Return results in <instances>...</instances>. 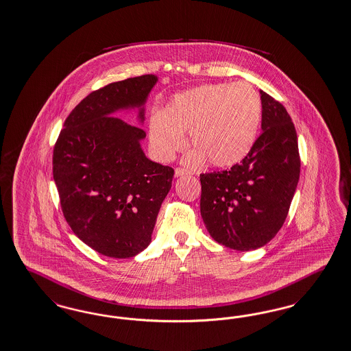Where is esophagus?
Masks as SVG:
<instances>
[{
  "instance_id": "34e87169",
  "label": "esophagus",
  "mask_w": 351,
  "mask_h": 351,
  "mask_svg": "<svg viewBox=\"0 0 351 351\" xmlns=\"http://www.w3.org/2000/svg\"><path fill=\"white\" fill-rule=\"evenodd\" d=\"M188 173H191V172L186 169H180V167L175 169V178H180L182 175H188Z\"/></svg>"
}]
</instances>
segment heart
<instances>
[{"instance_id": "1", "label": "heart", "mask_w": 351, "mask_h": 351, "mask_svg": "<svg viewBox=\"0 0 351 351\" xmlns=\"http://www.w3.org/2000/svg\"><path fill=\"white\" fill-rule=\"evenodd\" d=\"M261 120V98L248 82L202 84L175 95L149 126L156 155L171 160L185 146L184 133L196 149L185 163L209 159L215 167L237 165L252 149Z\"/></svg>"}]
</instances>
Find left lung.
Wrapping results in <instances>:
<instances>
[{
	"instance_id": "1",
	"label": "left lung",
	"mask_w": 351,
	"mask_h": 351,
	"mask_svg": "<svg viewBox=\"0 0 351 351\" xmlns=\"http://www.w3.org/2000/svg\"><path fill=\"white\" fill-rule=\"evenodd\" d=\"M261 134L230 169L201 173L199 210L211 238L237 251L265 245L285 223L300 175L294 124L286 108L260 90Z\"/></svg>"
}]
</instances>
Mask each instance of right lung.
<instances>
[{
  "mask_svg": "<svg viewBox=\"0 0 351 351\" xmlns=\"http://www.w3.org/2000/svg\"><path fill=\"white\" fill-rule=\"evenodd\" d=\"M158 81L153 74L93 91L71 111L53 149V180L73 232L94 251L129 258L152 241L173 169L147 159L140 126L111 116L138 108Z\"/></svg>",
  "mask_w": 351,
  "mask_h": 351,
  "instance_id": "add662e5",
  "label": "right lung"
}]
</instances>
